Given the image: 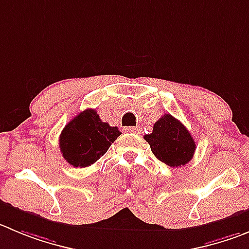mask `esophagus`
Segmentation results:
<instances>
[{"instance_id":"1","label":"esophagus","mask_w":249,"mask_h":249,"mask_svg":"<svg viewBox=\"0 0 249 249\" xmlns=\"http://www.w3.org/2000/svg\"><path fill=\"white\" fill-rule=\"evenodd\" d=\"M125 131L126 132H132V134H139L141 131L140 127H135V126H127L125 127Z\"/></svg>"}]
</instances>
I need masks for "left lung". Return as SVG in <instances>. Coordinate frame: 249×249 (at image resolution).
Listing matches in <instances>:
<instances>
[{
	"label": "left lung",
	"mask_w": 249,
	"mask_h": 249,
	"mask_svg": "<svg viewBox=\"0 0 249 249\" xmlns=\"http://www.w3.org/2000/svg\"><path fill=\"white\" fill-rule=\"evenodd\" d=\"M153 155L171 167L185 166L193 159L195 142L187 127L171 114L160 118L151 134L145 135Z\"/></svg>",
	"instance_id": "obj_1"
}]
</instances>
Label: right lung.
Returning <instances> with one entry per match:
<instances>
[{"label":"right lung","instance_id":"obj_1","mask_svg":"<svg viewBox=\"0 0 249 249\" xmlns=\"http://www.w3.org/2000/svg\"><path fill=\"white\" fill-rule=\"evenodd\" d=\"M120 134L117 126L102 122L94 109H86L64 127L60 150L71 166L83 168L98 161Z\"/></svg>","mask_w":249,"mask_h":249}]
</instances>
